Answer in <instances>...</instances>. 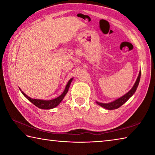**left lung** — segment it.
I'll return each mask as SVG.
<instances>
[{
	"label": "left lung",
	"instance_id": "8db88e82",
	"mask_svg": "<svg viewBox=\"0 0 155 155\" xmlns=\"http://www.w3.org/2000/svg\"><path fill=\"white\" fill-rule=\"evenodd\" d=\"M140 77H141V71L139 73V76L137 78V81L135 83V85H133V87L132 89L128 91L127 94H126L124 96H122L121 98H120L118 99L115 100V101L111 102L110 103H98V102H96V103L99 104L100 106L104 107V109H109V110H113V109H116L119 107H121L123 104L125 103L128 99H129L131 96L133 95V94L135 92L136 90H137V87L139 85V83H140Z\"/></svg>",
	"mask_w": 155,
	"mask_h": 155
}]
</instances>
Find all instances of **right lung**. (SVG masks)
I'll return each instance as SVG.
<instances>
[{
	"label": "right lung",
	"mask_w": 155,
	"mask_h": 155,
	"mask_svg": "<svg viewBox=\"0 0 155 155\" xmlns=\"http://www.w3.org/2000/svg\"><path fill=\"white\" fill-rule=\"evenodd\" d=\"M72 78H71V79L68 81V83L66 85V87L65 88V90L61 95H60L59 97H57L56 98L51 100V101H42V100H39V99H33V98H31L30 97L27 96L24 92H23V91H22V93L23 95H24L26 98L28 100V101L31 102V103H32L34 105H35L36 107H38L41 109H51L56 107L60 103H61L62 100L64 99L65 94H66L68 92V89H69V87L70 85V83L72 82Z\"/></svg>",
	"instance_id": "obj_1"
}]
</instances>
